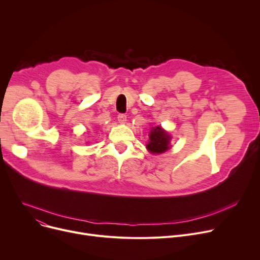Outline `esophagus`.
<instances>
[{
    "label": "esophagus",
    "instance_id": "obj_1",
    "mask_svg": "<svg viewBox=\"0 0 260 260\" xmlns=\"http://www.w3.org/2000/svg\"><path fill=\"white\" fill-rule=\"evenodd\" d=\"M117 119H118V121H119V123H125L126 122V116L124 115V114H119L118 115V117H117Z\"/></svg>",
    "mask_w": 260,
    "mask_h": 260
}]
</instances>
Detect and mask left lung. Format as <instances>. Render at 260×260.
I'll return each mask as SVG.
<instances>
[{"instance_id": "left-lung-1", "label": "left lung", "mask_w": 260, "mask_h": 260, "mask_svg": "<svg viewBox=\"0 0 260 260\" xmlns=\"http://www.w3.org/2000/svg\"><path fill=\"white\" fill-rule=\"evenodd\" d=\"M170 135L160 126L154 127L149 133V141L146 145L147 149L153 154L165 153L170 148Z\"/></svg>"}]
</instances>
